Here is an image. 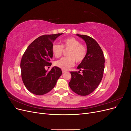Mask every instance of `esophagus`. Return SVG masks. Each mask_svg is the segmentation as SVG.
Instances as JSON below:
<instances>
[{
  "mask_svg": "<svg viewBox=\"0 0 131 131\" xmlns=\"http://www.w3.org/2000/svg\"><path fill=\"white\" fill-rule=\"evenodd\" d=\"M67 71L66 70H64V69H62V73H65V72H66Z\"/></svg>",
  "mask_w": 131,
  "mask_h": 131,
  "instance_id": "1",
  "label": "esophagus"
}]
</instances>
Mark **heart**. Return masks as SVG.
I'll return each mask as SVG.
<instances>
[{"label":"heart","instance_id":"obj_1","mask_svg":"<svg viewBox=\"0 0 131 131\" xmlns=\"http://www.w3.org/2000/svg\"><path fill=\"white\" fill-rule=\"evenodd\" d=\"M69 49L67 53V57H63L54 62V65L62 69L66 70L73 67L75 61L80 63L84 61L87 54L86 47L80 44V41L74 37H69L63 39L62 45L54 43L52 46L51 51L53 56L60 57L63 52V49Z\"/></svg>","mask_w":131,"mask_h":131}]
</instances>
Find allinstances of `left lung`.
<instances>
[{
	"label": "left lung",
	"mask_w": 131,
	"mask_h": 131,
	"mask_svg": "<svg viewBox=\"0 0 131 131\" xmlns=\"http://www.w3.org/2000/svg\"><path fill=\"white\" fill-rule=\"evenodd\" d=\"M84 40L87 46V54L77 68L82 70L70 72L72 79L69 86L80 96H87L95 90L102 80L104 69V56L102 49L94 39L85 35L77 34Z\"/></svg>",
	"instance_id": "obj_1"
}]
</instances>
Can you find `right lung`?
<instances>
[{
    "instance_id": "add662e5",
    "label": "right lung",
    "mask_w": 131,
    "mask_h": 131,
    "mask_svg": "<svg viewBox=\"0 0 131 131\" xmlns=\"http://www.w3.org/2000/svg\"><path fill=\"white\" fill-rule=\"evenodd\" d=\"M63 33L43 35L28 46L21 61L22 79L29 92L36 95L45 94L52 90L62 74L61 68L52 67L47 72L45 66H51V48L53 41Z\"/></svg>"
}]
</instances>
